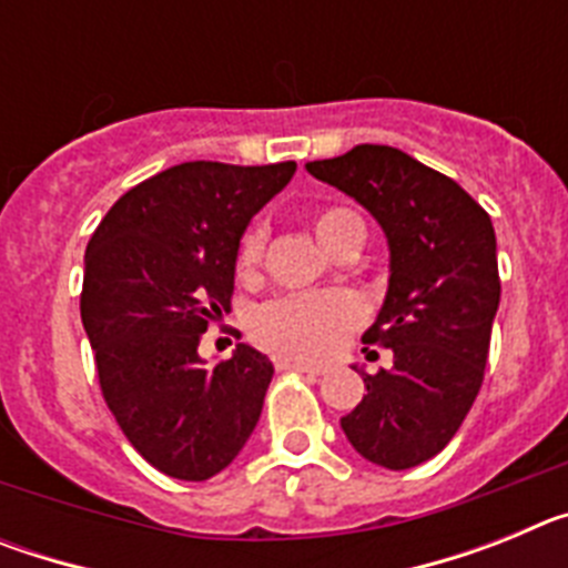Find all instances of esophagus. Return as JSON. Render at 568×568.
Segmentation results:
<instances>
[{"label":"esophagus","mask_w":568,"mask_h":568,"mask_svg":"<svg viewBox=\"0 0 568 568\" xmlns=\"http://www.w3.org/2000/svg\"><path fill=\"white\" fill-rule=\"evenodd\" d=\"M273 364H275V369H281V373H307V375L324 373V366L304 364V361H293V358H287V355H275Z\"/></svg>","instance_id":"34e87169"}]
</instances>
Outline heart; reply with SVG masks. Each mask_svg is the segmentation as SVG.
Listing matches in <instances>:
<instances>
[{
	"instance_id": "1",
	"label": "heart",
	"mask_w": 568,
	"mask_h": 568,
	"mask_svg": "<svg viewBox=\"0 0 568 568\" xmlns=\"http://www.w3.org/2000/svg\"><path fill=\"white\" fill-rule=\"evenodd\" d=\"M313 230L327 250H335L349 233H364L358 213L346 207H321L313 213ZM264 258V230L250 227L241 235L235 253L239 278L253 281ZM361 321L358 301L344 290L293 293L270 301L253 315V335L258 344L287 358H324Z\"/></svg>"
}]
</instances>
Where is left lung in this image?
<instances>
[{"label": "left lung", "mask_w": 568, "mask_h": 568, "mask_svg": "<svg viewBox=\"0 0 568 568\" xmlns=\"http://www.w3.org/2000/svg\"><path fill=\"white\" fill-rule=\"evenodd\" d=\"M307 170L364 204L389 241V290L364 344L395 361L361 373L366 395L341 429L366 460L413 469L455 438L484 384L500 301L495 227L458 182L386 144Z\"/></svg>", "instance_id": "1"}]
</instances>
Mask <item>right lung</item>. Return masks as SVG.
Instances as JSON below:
<instances>
[{
    "label": "right lung",
    "mask_w": 568,
    "mask_h": 568,
    "mask_svg": "<svg viewBox=\"0 0 568 568\" xmlns=\"http://www.w3.org/2000/svg\"><path fill=\"white\" fill-rule=\"evenodd\" d=\"M293 173L295 162L175 164L128 190L90 235L79 307L104 404L170 478L219 475L258 424L267 355L239 344L207 369L199 341L230 313L250 219Z\"/></svg>",
    "instance_id": "right-lung-1"
}]
</instances>
